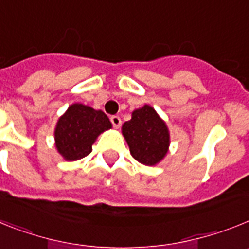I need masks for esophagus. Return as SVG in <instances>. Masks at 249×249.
I'll list each match as a JSON object with an SVG mask.
<instances>
[{"label": "esophagus", "instance_id": "esophagus-1", "mask_svg": "<svg viewBox=\"0 0 249 249\" xmlns=\"http://www.w3.org/2000/svg\"><path fill=\"white\" fill-rule=\"evenodd\" d=\"M111 122L114 128H118L121 126V118L118 116H111Z\"/></svg>", "mask_w": 249, "mask_h": 249}]
</instances>
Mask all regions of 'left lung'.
<instances>
[{
  "label": "left lung",
  "instance_id": "obj_1",
  "mask_svg": "<svg viewBox=\"0 0 249 249\" xmlns=\"http://www.w3.org/2000/svg\"><path fill=\"white\" fill-rule=\"evenodd\" d=\"M122 133L132 157L146 166L158 163L168 151L169 133L166 123L148 105L133 111L131 121L122 126Z\"/></svg>",
  "mask_w": 249,
  "mask_h": 249
}]
</instances>
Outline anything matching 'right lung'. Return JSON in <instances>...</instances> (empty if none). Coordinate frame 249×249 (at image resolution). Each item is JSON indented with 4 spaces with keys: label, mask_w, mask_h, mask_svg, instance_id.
<instances>
[{
    "label": "right lung",
    "mask_w": 249,
    "mask_h": 249,
    "mask_svg": "<svg viewBox=\"0 0 249 249\" xmlns=\"http://www.w3.org/2000/svg\"><path fill=\"white\" fill-rule=\"evenodd\" d=\"M112 127L102 111L74 103L57 122L54 131L57 151L65 160H76L89 156L100 133Z\"/></svg>",
    "instance_id": "add662e5"
}]
</instances>
